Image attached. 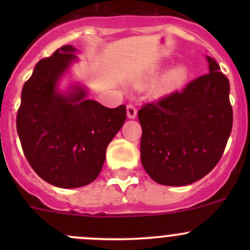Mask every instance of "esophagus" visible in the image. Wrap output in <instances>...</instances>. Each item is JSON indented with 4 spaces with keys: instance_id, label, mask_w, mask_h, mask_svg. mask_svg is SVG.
<instances>
[{
    "instance_id": "esophagus-1",
    "label": "esophagus",
    "mask_w": 250,
    "mask_h": 250,
    "mask_svg": "<svg viewBox=\"0 0 250 250\" xmlns=\"http://www.w3.org/2000/svg\"><path fill=\"white\" fill-rule=\"evenodd\" d=\"M137 107L134 106L133 104H128L127 105V116L129 118H135L137 117Z\"/></svg>"
}]
</instances>
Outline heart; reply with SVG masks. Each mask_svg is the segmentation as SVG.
<instances>
[{"instance_id": "heart-1", "label": "heart", "mask_w": 250, "mask_h": 250, "mask_svg": "<svg viewBox=\"0 0 250 250\" xmlns=\"http://www.w3.org/2000/svg\"><path fill=\"white\" fill-rule=\"evenodd\" d=\"M188 75V69L185 66L179 65V66L173 67L158 81V83H156L153 92L156 94H167V93L174 92L185 83Z\"/></svg>"}]
</instances>
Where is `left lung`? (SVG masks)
Returning <instances> with one entry per match:
<instances>
[{
	"mask_svg": "<svg viewBox=\"0 0 250 250\" xmlns=\"http://www.w3.org/2000/svg\"><path fill=\"white\" fill-rule=\"evenodd\" d=\"M208 62V74L144 104L138 112L141 163L161 185L200 180L218 165L226 147L233 122L230 82L213 58Z\"/></svg>",
	"mask_w": 250,
	"mask_h": 250,
	"instance_id": "obj_1",
	"label": "left lung"
}]
</instances>
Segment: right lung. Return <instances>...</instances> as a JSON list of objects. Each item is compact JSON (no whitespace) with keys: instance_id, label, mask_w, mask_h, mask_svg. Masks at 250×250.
I'll return each mask as SVG.
<instances>
[{"instance_id":"1","label":"right lung","mask_w":250,"mask_h":250,"mask_svg":"<svg viewBox=\"0 0 250 250\" xmlns=\"http://www.w3.org/2000/svg\"><path fill=\"white\" fill-rule=\"evenodd\" d=\"M75 48L62 46L37 62L24 83L17 130L27 162L40 178L58 188H74L98 178L107 145L122 128L125 105L116 109L85 100L76 87L62 95L57 82L76 60Z\"/></svg>"}]
</instances>
